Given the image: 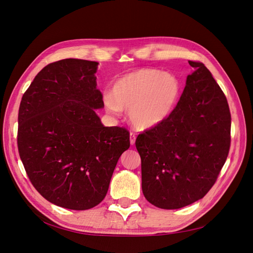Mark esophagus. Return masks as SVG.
Wrapping results in <instances>:
<instances>
[{"label":"esophagus","mask_w":253,"mask_h":253,"mask_svg":"<svg viewBox=\"0 0 253 253\" xmlns=\"http://www.w3.org/2000/svg\"><path fill=\"white\" fill-rule=\"evenodd\" d=\"M135 141H136V135L134 133H129V143L134 145Z\"/></svg>","instance_id":"obj_1"}]
</instances>
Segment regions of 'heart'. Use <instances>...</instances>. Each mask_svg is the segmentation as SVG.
<instances>
[{
  "instance_id": "obj_1",
  "label": "heart",
  "mask_w": 253,
  "mask_h": 253,
  "mask_svg": "<svg viewBox=\"0 0 253 253\" xmlns=\"http://www.w3.org/2000/svg\"><path fill=\"white\" fill-rule=\"evenodd\" d=\"M180 84L170 73L154 68H140L120 77L112 94L104 95L109 113L119 116L128 111L131 124L138 129H151L162 125L174 111L179 99Z\"/></svg>"
}]
</instances>
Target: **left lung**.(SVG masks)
I'll return each instance as SVG.
<instances>
[{"label":"left lung","mask_w":253,"mask_h":253,"mask_svg":"<svg viewBox=\"0 0 253 253\" xmlns=\"http://www.w3.org/2000/svg\"><path fill=\"white\" fill-rule=\"evenodd\" d=\"M189 64L193 72L172 114L135 142L143 195L162 209H179L203 198L230 148L231 115L223 90L203 63Z\"/></svg>","instance_id":"1"}]
</instances>
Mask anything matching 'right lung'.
Wrapping results in <instances>:
<instances>
[{"label":"right lung","mask_w":253,"mask_h":253,"mask_svg":"<svg viewBox=\"0 0 253 253\" xmlns=\"http://www.w3.org/2000/svg\"><path fill=\"white\" fill-rule=\"evenodd\" d=\"M98 62L64 59L39 72L22 97L18 148L33 186L45 200L87 210L108 193L113 172L129 148L124 127L104 126Z\"/></svg>","instance_id":"1"}]
</instances>
